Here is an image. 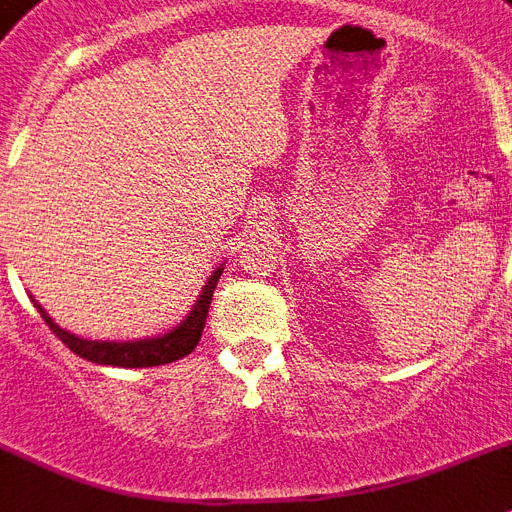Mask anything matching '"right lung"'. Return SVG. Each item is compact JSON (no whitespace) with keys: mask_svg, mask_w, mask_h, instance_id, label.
<instances>
[{"mask_svg":"<svg viewBox=\"0 0 512 512\" xmlns=\"http://www.w3.org/2000/svg\"><path fill=\"white\" fill-rule=\"evenodd\" d=\"M219 277H222V266L214 269L209 280H206L204 290L198 295L196 306L190 308V314L185 316L183 322L177 324L175 329L164 332L159 337H149V340H130V342H109V340H83V337H75L73 332H65L62 327L54 324V319L46 314L44 308L33 301V306L38 308V314L49 324L54 335L65 342L67 348L78 353L80 358L94 363H104V366H122V369H146V366H162V363H172L177 358H185L190 350L196 348L198 340H201V332H204L206 314H209L211 295H214V287H217Z\"/></svg>","mask_w":512,"mask_h":512,"instance_id":"right-lung-1","label":"right lung"}]
</instances>
